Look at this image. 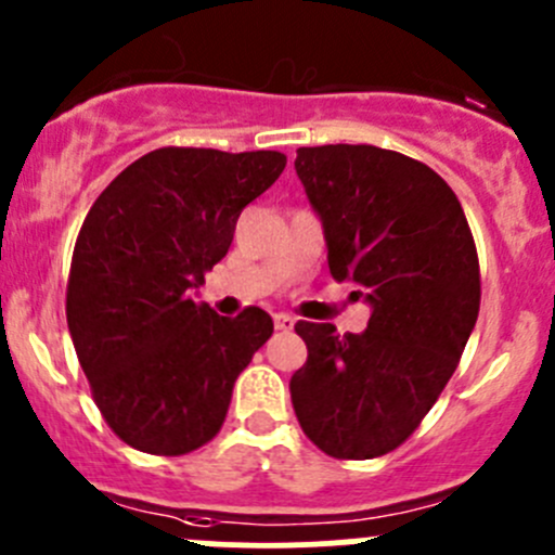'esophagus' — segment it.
Listing matches in <instances>:
<instances>
[{"mask_svg":"<svg viewBox=\"0 0 555 555\" xmlns=\"http://www.w3.org/2000/svg\"><path fill=\"white\" fill-rule=\"evenodd\" d=\"M295 319L287 317V313H273V327L276 330H293Z\"/></svg>","mask_w":555,"mask_h":555,"instance_id":"obj_1","label":"esophagus"}]
</instances>
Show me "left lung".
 Instances as JSON below:
<instances>
[{"instance_id":"obj_1","label":"left lung","mask_w":555,"mask_h":555,"mask_svg":"<svg viewBox=\"0 0 555 555\" xmlns=\"http://www.w3.org/2000/svg\"><path fill=\"white\" fill-rule=\"evenodd\" d=\"M295 171L322 217L330 273L373 309L360 335L295 324L309 346L289 382L295 416L327 456H384L438 402L475 327L473 231L446 179L395 150L300 147Z\"/></svg>"}]
</instances>
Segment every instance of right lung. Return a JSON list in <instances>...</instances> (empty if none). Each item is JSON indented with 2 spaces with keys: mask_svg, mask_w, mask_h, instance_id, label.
Here are the masks:
<instances>
[{
  "mask_svg": "<svg viewBox=\"0 0 555 555\" xmlns=\"http://www.w3.org/2000/svg\"><path fill=\"white\" fill-rule=\"evenodd\" d=\"M284 166L276 150L160 147L93 201L72 251L66 324L93 402L131 449L182 456L222 429L273 322L257 306L220 317L193 287Z\"/></svg>",
  "mask_w": 555,
  "mask_h": 555,
  "instance_id": "add662e5",
  "label": "right lung"
}]
</instances>
